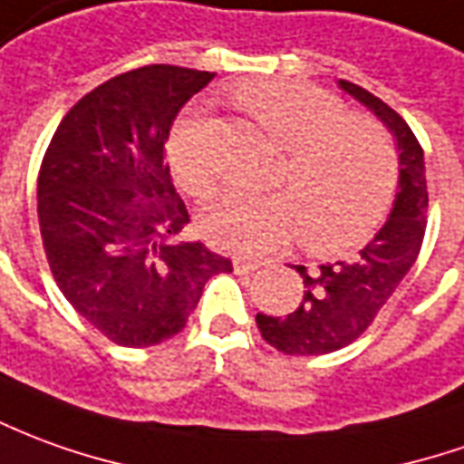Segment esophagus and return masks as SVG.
<instances>
[{"instance_id":"obj_1","label":"esophagus","mask_w":464,"mask_h":464,"mask_svg":"<svg viewBox=\"0 0 464 464\" xmlns=\"http://www.w3.org/2000/svg\"><path fill=\"white\" fill-rule=\"evenodd\" d=\"M232 265H235V273L247 275V273H255V270H257L263 263H260V260H255V257H235Z\"/></svg>"}]
</instances>
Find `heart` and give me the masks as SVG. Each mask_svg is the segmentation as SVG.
<instances>
[{"label":"heart","mask_w":464,"mask_h":464,"mask_svg":"<svg viewBox=\"0 0 464 464\" xmlns=\"http://www.w3.org/2000/svg\"><path fill=\"white\" fill-rule=\"evenodd\" d=\"M235 101L285 151L277 181L287 191L219 197L201 214L204 239L219 250L257 255L305 235V247L315 255H341L372 237L397 194L392 136L303 80L250 82ZM204 136L207 113L197 108L166 143L171 171L191 194H209L217 179Z\"/></svg>","instance_id":"heart-1"}]
</instances>
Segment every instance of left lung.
Instances as JSON below:
<instances>
[{
	"mask_svg": "<svg viewBox=\"0 0 464 464\" xmlns=\"http://www.w3.org/2000/svg\"><path fill=\"white\" fill-rule=\"evenodd\" d=\"M341 91L369 108L394 136L399 153L397 197L384 227L348 263L305 270L303 300L287 315L257 313L263 338L287 356H324L356 341L384 308L417 260L427 227V179L420 140L397 111L359 85L338 80Z\"/></svg>",
	"mask_w": 464,
	"mask_h": 464,
	"instance_id": "left-lung-1",
	"label": "left lung"
}]
</instances>
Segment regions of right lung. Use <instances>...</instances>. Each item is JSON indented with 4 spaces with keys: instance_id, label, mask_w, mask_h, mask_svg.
Listing matches in <instances>:
<instances>
[{
    "instance_id": "right-lung-1",
    "label": "right lung",
    "mask_w": 464,
    "mask_h": 464,
    "mask_svg": "<svg viewBox=\"0 0 464 464\" xmlns=\"http://www.w3.org/2000/svg\"><path fill=\"white\" fill-rule=\"evenodd\" d=\"M212 78L177 65L116 75L67 111L44 153L37 217L50 270L118 346L177 335L204 283L232 273L227 257L179 239L189 212L164 161L174 118Z\"/></svg>"
}]
</instances>
